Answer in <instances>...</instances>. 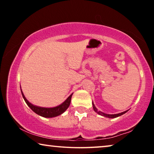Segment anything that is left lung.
<instances>
[{
  "label": "left lung",
  "mask_w": 154,
  "mask_h": 154,
  "mask_svg": "<svg viewBox=\"0 0 154 154\" xmlns=\"http://www.w3.org/2000/svg\"><path fill=\"white\" fill-rule=\"evenodd\" d=\"M92 106H93L94 111H95L96 113H97L99 115H101V116H104V117H106V118H109V119H114V118L119 117V116H121V115L124 114V113H125L128 111H128H123V112H121V113H116V114H106V113H103V112H102V111H98L96 107H95V106H94L93 102H92Z\"/></svg>",
  "instance_id": "8db88e82"
}]
</instances>
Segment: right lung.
I'll return each instance as SVG.
<instances>
[{"mask_svg": "<svg viewBox=\"0 0 154 154\" xmlns=\"http://www.w3.org/2000/svg\"><path fill=\"white\" fill-rule=\"evenodd\" d=\"M21 92H22L23 98H24V101L26 102V104L28 105L29 108H30L33 112L36 113V114L44 118H53L62 114V113L69 108L71 103V97H72L73 94V93L71 94V95L62 103V104L59 105V106H57L55 107H52V108H46V107H41L32 104L26 100V97H25L24 93H23V92L22 91V89H21Z\"/></svg>", "mask_w": 154, "mask_h": 154, "instance_id": "obj_1", "label": "right lung"}]
</instances>
